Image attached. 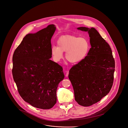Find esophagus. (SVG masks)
I'll list each match as a JSON object with an SVG mask.
<instances>
[{
    "label": "esophagus",
    "instance_id": "obj_1",
    "mask_svg": "<svg viewBox=\"0 0 128 128\" xmlns=\"http://www.w3.org/2000/svg\"><path fill=\"white\" fill-rule=\"evenodd\" d=\"M68 74H69V71H67V72H66V76L67 77L68 76Z\"/></svg>",
    "mask_w": 128,
    "mask_h": 128
}]
</instances>
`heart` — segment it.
<instances>
[{
  "label": "heart",
  "mask_w": 128,
  "mask_h": 128,
  "mask_svg": "<svg viewBox=\"0 0 128 128\" xmlns=\"http://www.w3.org/2000/svg\"><path fill=\"white\" fill-rule=\"evenodd\" d=\"M57 46L51 48V55L54 61L59 62L66 52V58L72 64L82 61L87 56L90 49V44L83 37L65 35L60 37L57 41Z\"/></svg>",
  "instance_id": "1"
}]
</instances>
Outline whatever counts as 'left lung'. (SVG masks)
Returning a JSON list of instances; mask_svg holds the SVG:
<instances>
[{"label":"left lung","instance_id":"1","mask_svg":"<svg viewBox=\"0 0 128 128\" xmlns=\"http://www.w3.org/2000/svg\"><path fill=\"white\" fill-rule=\"evenodd\" d=\"M77 29L88 32L91 48L87 56L70 69L68 78L76 101L88 106L109 92L113 84L115 62L109 45L94 28Z\"/></svg>","mask_w":128,"mask_h":128}]
</instances>
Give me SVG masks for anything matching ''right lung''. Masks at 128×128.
<instances>
[{"label":"right lung","instance_id":"1","mask_svg":"<svg viewBox=\"0 0 128 128\" xmlns=\"http://www.w3.org/2000/svg\"><path fill=\"white\" fill-rule=\"evenodd\" d=\"M56 27L48 25L26 34L14 52L12 73L21 97L35 108L48 109L56 103V91L64 75L62 67L50 60Z\"/></svg>","mask_w":128,"mask_h":128}]
</instances>
